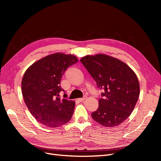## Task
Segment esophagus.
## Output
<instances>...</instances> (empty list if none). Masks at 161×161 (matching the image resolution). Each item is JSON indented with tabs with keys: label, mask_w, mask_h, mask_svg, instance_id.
Masks as SVG:
<instances>
[{
	"label": "esophagus",
	"mask_w": 161,
	"mask_h": 161,
	"mask_svg": "<svg viewBox=\"0 0 161 161\" xmlns=\"http://www.w3.org/2000/svg\"><path fill=\"white\" fill-rule=\"evenodd\" d=\"M85 99H86V97H82V98L78 99V101H79V102H82V101H83Z\"/></svg>",
	"instance_id": "1"
}]
</instances>
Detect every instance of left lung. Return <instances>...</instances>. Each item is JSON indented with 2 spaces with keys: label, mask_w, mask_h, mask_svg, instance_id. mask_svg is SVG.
Returning a JSON list of instances; mask_svg holds the SVG:
<instances>
[{
  "label": "left lung",
  "mask_w": 161,
  "mask_h": 161,
  "mask_svg": "<svg viewBox=\"0 0 161 161\" xmlns=\"http://www.w3.org/2000/svg\"><path fill=\"white\" fill-rule=\"evenodd\" d=\"M80 62L103 91L98 109L91 114L92 119L105 127L119 125L130 115L139 97L134 72L122 61L105 54L86 56Z\"/></svg>",
  "instance_id": "8db88e82"
}]
</instances>
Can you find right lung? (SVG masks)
<instances>
[{
  "mask_svg": "<svg viewBox=\"0 0 161 161\" xmlns=\"http://www.w3.org/2000/svg\"><path fill=\"white\" fill-rule=\"evenodd\" d=\"M78 62L73 55L56 53L37 60L29 68L21 82L22 95L31 115L47 127L56 128L70 120L75 102L61 99L62 75Z\"/></svg>",
  "mask_w": 161,
  "mask_h": 161,
  "instance_id": "add662e5",
  "label": "right lung"
}]
</instances>
